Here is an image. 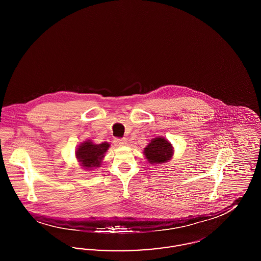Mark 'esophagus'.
Returning <instances> with one entry per match:
<instances>
[{"label":"esophagus","instance_id":"1","mask_svg":"<svg viewBox=\"0 0 261 261\" xmlns=\"http://www.w3.org/2000/svg\"><path fill=\"white\" fill-rule=\"evenodd\" d=\"M114 142L117 146H125L127 144V140L125 138H123V139H115Z\"/></svg>","mask_w":261,"mask_h":261}]
</instances>
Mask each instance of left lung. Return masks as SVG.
<instances>
[{
	"label": "left lung",
	"mask_w": 261,
	"mask_h": 261,
	"mask_svg": "<svg viewBox=\"0 0 261 261\" xmlns=\"http://www.w3.org/2000/svg\"><path fill=\"white\" fill-rule=\"evenodd\" d=\"M172 145L164 138L152 139L144 149V154L150 164H160L170 161L173 155Z\"/></svg>",
	"instance_id": "obj_1"
}]
</instances>
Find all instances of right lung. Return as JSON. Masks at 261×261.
I'll return each mask as SVG.
<instances>
[{
    "label": "right lung",
    "instance_id": "obj_1",
    "mask_svg": "<svg viewBox=\"0 0 261 261\" xmlns=\"http://www.w3.org/2000/svg\"><path fill=\"white\" fill-rule=\"evenodd\" d=\"M110 144L107 142L101 144H94L92 141L88 140L82 143L76 149V158L81 165L88 170H92L96 167H99L105 153L110 148Z\"/></svg>",
    "mask_w": 261,
    "mask_h": 261
}]
</instances>
